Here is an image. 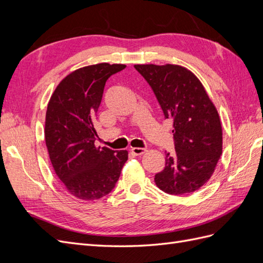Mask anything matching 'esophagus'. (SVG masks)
I'll list each match as a JSON object with an SVG mask.
<instances>
[{
  "mask_svg": "<svg viewBox=\"0 0 263 263\" xmlns=\"http://www.w3.org/2000/svg\"><path fill=\"white\" fill-rule=\"evenodd\" d=\"M130 151H132V154L135 156H142L147 150L145 148H132Z\"/></svg>",
  "mask_w": 263,
  "mask_h": 263,
  "instance_id": "34e87169",
  "label": "esophagus"
}]
</instances>
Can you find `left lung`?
Instances as JSON below:
<instances>
[{
	"label": "left lung",
	"mask_w": 263,
	"mask_h": 263,
	"mask_svg": "<svg viewBox=\"0 0 263 263\" xmlns=\"http://www.w3.org/2000/svg\"><path fill=\"white\" fill-rule=\"evenodd\" d=\"M173 121L174 153L165 154L157 186L172 195L192 193L208 182L222 153L219 115L202 82L189 69L166 63L135 65Z\"/></svg>",
	"instance_id": "8db88e82"
}]
</instances>
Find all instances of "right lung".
I'll use <instances>...</instances> for the list:
<instances>
[{"instance_id": "1", "label": "right lung", "mask_w": 263, "mask_h": 263, "mask_svg": "<svg viewBox=\"0 0 263 263\" xmlns=\"http://www.w3.org/2000/svg\"><path fill=\"white\" fill-rule=\"evenodd\" d=\"M125 67L103 62L74 70L60 81L47 106L45 140L52 168L68 192L81 201L107 195L128 159L127 150L94 145V119L105 83Z\"/></svg>"}]
</instances>
